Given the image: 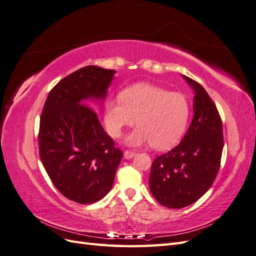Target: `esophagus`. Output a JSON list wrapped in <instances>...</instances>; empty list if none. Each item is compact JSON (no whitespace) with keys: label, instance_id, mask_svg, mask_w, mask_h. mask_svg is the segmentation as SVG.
<instances>
[{"label":"esophagus","instance_id":"34e87169","mask_svg":"<svg viewBox=\"0 0 256 256\" xmlns=\"http://www.w3.org/2000/svg\"><path fill=\"white\" fill-rule=\"evenodd\" d=\"M136 154V152H130V150H126L125 152H124V158L125 159H131V158H134V156Z\"/></svg>","mask_w":256,"mask_h":256}]
</instances>
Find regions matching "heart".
<instances>
[{"label": "heart", "instance_id": "heart-1", "mask_svg": "<svg viewBox=\"0 0 256 256\" xmlns=\"http://www.w3.org/2000/svg\"><path fill=\"white\" fill-rule=\"evenodd\" d=\"M190 118V104L182 92H168L156 85L138 83L120 92V100H108L104 122L108 132L120 138L122 130L138 127L126 144L141 146L150 143L154 150H164L180 140Z\"/></svg>", "mask_w": 256, "mask_h": 256}]
</instances>
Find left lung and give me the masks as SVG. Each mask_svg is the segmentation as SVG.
Here are the masks:
<instances>
[{
	"label": "left lung",
	"mask_w": 256,
	"mask_h": 256,
	"mask_svg": "<svg viewBox=\"0 0 256 256\" xmlns=\"http://www.w3.org/2000/svg\"><path fill=\"white\" fill-rule=\"evenodd\" d=\"M194 92L193 118L187 134L173 150L154 160L150 189L168 208L189 206L212 187L223 150L222 122L202 85L182 74Z\"/></svg>",
	"instance_id": "obj_1"
}]
</instances>
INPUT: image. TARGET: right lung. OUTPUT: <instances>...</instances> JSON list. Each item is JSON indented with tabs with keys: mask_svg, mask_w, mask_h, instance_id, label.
Instances as JSON below:
<instances>
[{
	"mask_svg": "<svg viewBox=\"0 0 256 256\" xmlns=\"http://www.w3.org/2000/svg\"><path fill=\"white\" fill-rule=\"evenodd\" d=\"M115 70L80 68L54 86L40 118V154L56 189L79 204H92L110 192L122 152L88 102L102 108Z\"/></svg>",
	"mask_w": 256,
	"mask_h": 256,
	"instance_id": "1",
	"label": "right lung"
}]
</instances>
